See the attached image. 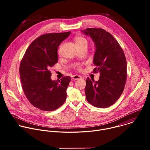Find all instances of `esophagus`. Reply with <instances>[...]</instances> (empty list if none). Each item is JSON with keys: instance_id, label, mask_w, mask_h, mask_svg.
I'll return each mask as SVG.
<instances>
[{"instance_id": "1", "label": "esophagus", "mask_w": 150, "mask_h": 150, "mask_svg": "<svg viewBox=\"0 0 150 150\" xmlns=\"http://www.w3.org/2000/svg\"><path fill=\"white\" fill-rule=\"evenodd\" d=\"M82 76H81L80 75H73L72 76V80H77V79H79L80 78H81Z\"/></svg>"}]
</instances>
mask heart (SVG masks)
I'll use <instances>...</instances> for the list:
<instances>
[{
  "mask_svg": "<svg viewBox=\"0 0 150 150\" xmlns=\"http://www.w3.org/2000/svg\"><path fill=\"white\" fill-rule=\"evenodd\" d=\"M75 42L76 45H80L82 43H84V42L85 43H87V41L86 39L82 37L77 36L75 38ZM76 67L78 68V69H80V67L78 65H76Z\"/></svg>",
  "mask_w": 150,
  "mask_h": 150,
  "instance_id": "b5f03b06",
  "label": "heart"
}]
</instances>
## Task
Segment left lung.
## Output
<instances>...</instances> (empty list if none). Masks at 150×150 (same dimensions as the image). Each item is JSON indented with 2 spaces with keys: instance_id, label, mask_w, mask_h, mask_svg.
I'll use <instances>...</instances> for the list:
<instances>
[{
  "instance_id": "1",
  "label": "left lung",
  "mask_w": 150,
  "mask_h": 150,
  "mask_svg": "<svg viewBox=\"0 0 150 150\" xmlns=\"http://www.w3.org/2000/svg\"><path fill=\"white\" fill-rule=\"evenodd\" d=\"M94 42V72H100L98 81L87 78L85 93L88 102L98 108H106L116 103L122 94L127 77L124 52L111 34L102 28L81 31Z\"/></svg>"
}]
</instances>
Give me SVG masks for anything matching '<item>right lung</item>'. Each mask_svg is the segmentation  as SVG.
<instances>
[{
  "label": "right lung",
  "mask_w": 150,
  "mask_h": 150,
  "mask_svg": "<svg viewBox=\"0 0 150 150\" xmlns=\"http://www.w3.org/2000/svg\"><path fill=\"white\" fill-rule=\"evenodd\" d=\"M71 31L42 35L34 40L21 60L19 74L24 94L35 108L53 111L65 103L69 76L53 81L49 71L58 61L57 49Z\"/></svg>",
  "instance_id": "obj_1"
}]
</instances>
